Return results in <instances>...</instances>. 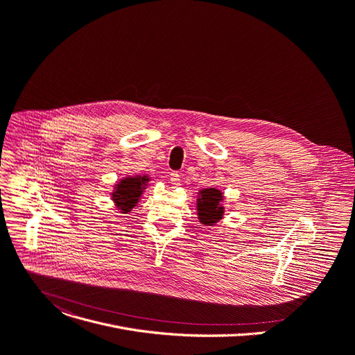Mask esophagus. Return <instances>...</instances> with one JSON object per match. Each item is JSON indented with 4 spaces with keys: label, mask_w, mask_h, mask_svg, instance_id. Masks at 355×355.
Instances as JSON below:
<instances>
[{
    "label": "esophagus",
    "mask_w": 355,
    "mask_h": 355,
    "mask_svg": "<svg viewBox=\"0 0 355 355\" xmlns=\"http://www.w3.org/2000/svg\"><path fill=\"white\" fill-rule=\"evenodd\" d=\"M170 182H171V185H173V187H178V185H181L180 174H178L177 171H173V173L170 174Z\"/></svg>",
    "instance_id": "1"
}]
</instances>
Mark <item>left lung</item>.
<instances>
[{"label": "left lung", "mask_w": 355, "mask_h": 355, "mask_svg": "<svg viewBox=\"0 0 355 355\" xmlns=\"http://www.w3.org/2000/svg\"><path fill=\"white\" fill-rule=\"evenodd\" d=\"M223 194L218 188L200 189L197 198L198 219L205 227H212L222 219L225 208L222 205Z\"/></svg>", "instance_id": "obj_1"}]
</instances>
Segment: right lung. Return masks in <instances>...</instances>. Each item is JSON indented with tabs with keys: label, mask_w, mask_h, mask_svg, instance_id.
Listing matches in <instances>:
<instances>
[{
	"label": "right lung",
	"mask_w": 355,
	"mask_h": 355,
	"mask_svg": "<svg viewBox=\"0 0 355 355\" xmlns=\"http://www.w3.org/2000/svg\"><path fill=\"white\" fill-rule=\"evenodd\" d=\"M150 177L144 175H130L119 180L114 184L112 200L121 214H128L135 207H137L144 189L147 188Z\"/></svg>",
	"instance_id": "1"
}]
</instances>
